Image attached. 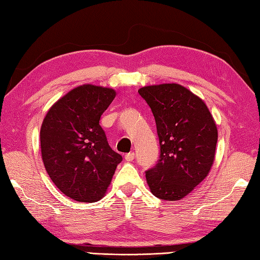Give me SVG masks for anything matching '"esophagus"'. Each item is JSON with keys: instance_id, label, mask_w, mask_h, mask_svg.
<instances>
[{"instance_id": "obj_1", "label": "esophagus", "mask_w": 260, "mask_h": 260, "mask_svg": "<svg viewBox=\"0 0 260 260\" xmlns=\"http://www.w3.org/2000/svg\"><path fill=\"white\" fill-rule=\"evenodd\" d=\"M124 158H125V160H126V161H131V160H134V159H135V153H134V151H132V153L125 154Z\"/></svg>"}]
</instances>
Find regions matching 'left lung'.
Returning a JSON list of instances; mask_svg holds the SVG:
<instances>
[{"label":"left lung","mask_w":260,"mask_h":260,"mask_svg":"<svg viewBox=\"0 0 260 260\" xmlns=\"http://www.w3.org/2000/svg\"><path fill=\"white\" fill-rule=\"evenodd\" d=\"M159 140V158L146 171L155 197L182 199L206 178L217 144V128L205 103L187 88L163 84L140 88Z\"/></svg>","instance_id":"1"}]
</instances>
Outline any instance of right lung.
<instances>
[{"label": "right lung", "mask_w": 260, "mask_h": 260, "mask_svg": "<svg viewBox=\"0 0 260 260\" xmlns=\"http://www.w3.org/2000/svg\"><path fill=\"white\" fill-rule=\"evenodd\" d=\"M114 97L110 88L77 87L58 100L43 121L41 148L46 172L61 192L77 202L100 200L122 160L100 124Z\"/></svg>", "instance_id": "obj_1"}]
</instances>
